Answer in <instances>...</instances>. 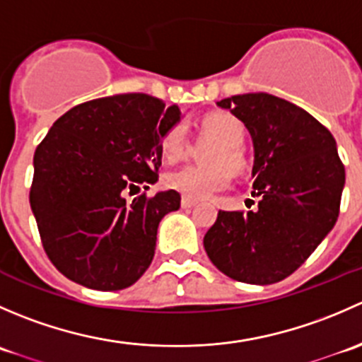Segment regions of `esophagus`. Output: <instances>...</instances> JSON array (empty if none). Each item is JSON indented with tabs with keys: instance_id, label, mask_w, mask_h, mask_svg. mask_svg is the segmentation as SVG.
I'll use <instances>...</instances> for the list:
<instances>
[{
	"instance_id": "obj_1",
	"label": "esophagus",
	"mask_w": 362,
	"mask_h": 362,
	"mask_svg": "<svg viewBox=\"0 0 362 362\" xmlns=\"http://www.w3.org/2000/svg\"><path fill=\"white\" fill-rule=\"evenodd\" d=\"M194 204H198V199L189 198V196H184V198H182V206L184 208H192Z\"/></svg>"
}]
</instances>
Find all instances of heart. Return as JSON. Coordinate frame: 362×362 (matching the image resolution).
Listing matches in <instances>:
<instances>
[{"mask_svg":"<svg viewBox=\"0 0 362 362\" xmlns=\"http://www.w3.org/2000/svg\"><path fill=\"white\" fill-rule=\"evenodd\" d=\"M202 129L206 136L218 141L206 156L210 166H184L168 173L164 178L168 187L196 199L210 198L228 189L231 184V170L240 171L245 164L242 152L245 127L236 117L229 113H214L203 120ZM187 147V133L180 124L170 127L160 138V151L171 163L184 158Z\"/></svg>","mask_w":362,"mask_h":362,"instance_id":"b5f03b06","label":"heart"}]
</instances>
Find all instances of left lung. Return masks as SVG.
<instances>
[{"instance_id":"left-lung-1","label":"left lung","mask_w":362,"mask_h":362,"mask_svg":"<svg viewBox=\"0 0 362 362\" xmlns=\"http://www.w3.org/2000/svg\"><path fill=\"white\" fill-rule=\"evenodd\" d=\"M249 129L254 144V211L218 210L203 238L210 261L245 284L293 275L334 228L345 166L327 127L282 98L249 93L217 101Z\"/></svg>"}]
</instances>
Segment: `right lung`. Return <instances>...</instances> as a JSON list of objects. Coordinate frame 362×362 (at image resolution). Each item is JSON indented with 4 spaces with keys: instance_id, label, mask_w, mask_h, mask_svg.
Segmentation results:
<instances>
[{
    "instance_id": "right-lung-1",
    "label": "right lung",
    "mask_w": 362,
    "mask_h": 362,
    "mask_svg": "<svg viewBox=\"0 0 362 362\" xmlns=\"http://www.w3.org/2000/svg\"><path fill=\"white\" fill-rule=\"evenodd\" d=\"M177 105L131 93L76 105L36 147L29 203L43 249L73 282L96 291L133 286L151 266L160 218L180 208L173 189L126 199L158 182L160 138Z\"/></svg>"
}]
</instances>
